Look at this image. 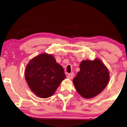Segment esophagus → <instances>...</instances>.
Segmentation results:
<instances>
[{"label":"esophagus","mask_w":127,"mask_h":127,"mask_svg":"<svg viewBox=\"0 0 127 127\" xmlns=\"http://www.w3.org/2000/svg\"><path fill=\"white\" fill-rule=\"evenodd\" d=\"M73 75H74V74L73 73H69V74H68L67 77L68 78H69V79H72V78H73Z\"/></svg>","instance_id":"esophagus-1"}]
</instances>
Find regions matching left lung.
Here are the masks:
<instances>
[{
	"instance_id": "obj_1",
	"label": "left lung",
	"mask_w": 127,
	"mask_h": 127,
	"mask_svg": "<svg viewBox=\"0 0 127 127\" xmlns=\"http://www.w3.org/2000/svg\"><path fill=\"white\" fill-rule=\"evenodd\" d=\"M80 71L73 78L76 90L82 97L89 99L100 93L107 85L110 73L107 67L99 59L83 60Z\"/></svg>"
}]
</instances>
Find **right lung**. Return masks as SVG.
I'll return each mask as SVG.
<instances>
[{
    "label": "right lung",
    "mask_w": 127,
    "mask_h": 127,
    "mask_svg": "<svg viewBox=\"0 0 127 127\" xmlns=\"http://www.w3.org/2000/svg\"><path fill=\"white\" fill-rule=\"evenodd\" d=\"M26 81L30 89L42 98L55 93L66 76L63 68L52 55L43 53L30 60L25 71Z\"/></svg>",
    "instance_id": "add662e5"
}]
</instances>
